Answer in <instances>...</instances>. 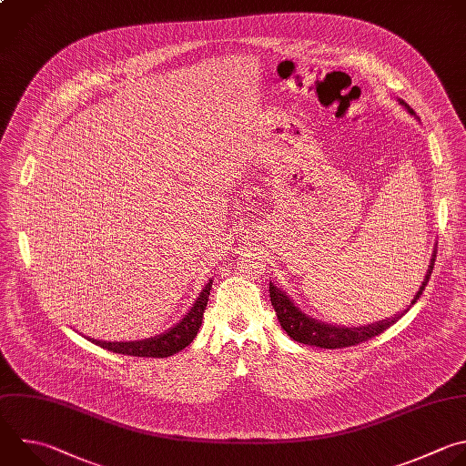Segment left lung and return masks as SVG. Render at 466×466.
<instances>
[{"label": "left lung", "instance_id": "left-lung-1", "mask_svg": "<svg viewBox=\"0 0 466 466\" xmlns=\"http://www.w3.org/2000/svg\"><path fill=\"white\" fill-rule=\"evenodd\" d=\"M399 104L404 106V109L417 116L415 111L404 102L399 98ZM433 261H435V248L431 252V259H430V265L426 268V274H424V279L422 283L419 285L417 292L413 294L411 301L402 309V311L391 319H386V320H379L375 324H368V326H333V324H328V322H322V320H317L313 317L305 315L301 309L294 303V299L281 289L278 287L276 283L268 281V292H270V303L274 307L276 311V317H278V322L279 326L283 328V331L294 340V342H299V344H307V346H317V348H324V350H337V348H350V346H357L360 342H366L377 335H380L382 331H386L390 326H393L404 313L410 311V307L417 301V298L422 294L424 290V285L428 283L430 276H431V270H433Z\"/></svg>", "mask_w": 466, "mask_h": 466}]
</instances>
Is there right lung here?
I'll list each match as a JSON object with an SVG mask.
<instances>
[{
	"instance_id": "1",
	"label": "right lung",
	"mask_w": 466,
	"mask_h": 466,
	"mask_svg": "<svg viewBox=\"0 0 466 466\" xmlns=\"http://www.w3.org/2000/svg\"><path fill=\"white\" fill-rule=\"evenodd\" d=\"M212 281L214 279H208V283L203 287L198 299L190 307V311L174 328H170L168 331H165L157 337L144 339V340H131V342H104V340H95V339H89V340L107 351L120 353V355L151 357V359H165V357L176 355L196 339V335L201 328L203 313L207 309L210 289H212Z\"/></svg>"
}]
</instances>
